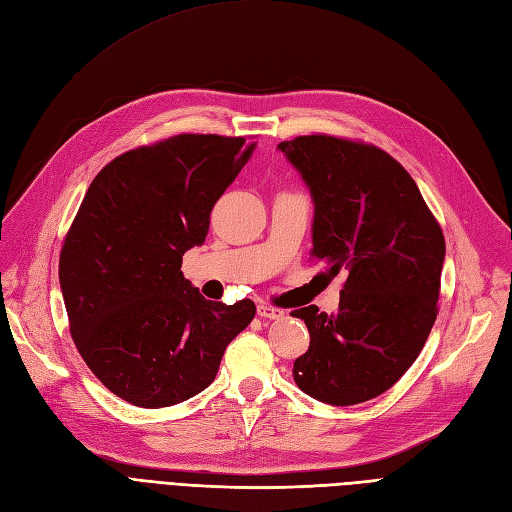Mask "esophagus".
I'll list each match as a JSON object with an SVG mask.
<instances>
[{
    "label": "esophagus",
    "instance_id": "esophagus-1",
    "mask_svg": "<svg viewBox=\"0 0 512 512\" xmlns=\"http://www.w3.org/2000/svg\"><path fill=\"white\" fill-rule=\"evenodd\" d=\"M258 316L269 318V320H282L286 316V312L280 307H273V305H258Z\"/></svg>",
    "mask_w": 512,
    "mask_h": 512
}]
</instances>
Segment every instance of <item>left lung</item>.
<instances>
[{"instance_id":"left-lung-1","label":"left lung","mask_w":512,"mask_h":512,"mask_svg":"<svg viewBox=\"0 0 512 512\" xmlns=\"http://www.w3.org/2000/svg\"><path fill=\"white\" fill-rule=\"evenodd\" d=\"M277 149L314 198L312 256L348 275L335 314L292 312L309 331L294 382L324 404H363L406 374L436 322L442 228L408 170L374 145L309 134Z\"/></svg>"}]
</instances>
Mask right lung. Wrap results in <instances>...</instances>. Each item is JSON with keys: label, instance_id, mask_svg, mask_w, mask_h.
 <instances>
[{"label": "right lung", "instance_id": "obj_1", "mask_svg": "<svg viewBox=\"0 0 512 512\" xmlns=\"http://www.w3.org/2000/svg\"><path fill=\"white\" fill-rule=\"evenodd\" d=\"M254 147L243 136H170L121 153L89 185L59 284L76 350L128 404L166 408L205 391L256 314L250 299L207 301L181 273Z\"/></svg>", "mask_w": 512, "mask_h": 512}]
</instances>
